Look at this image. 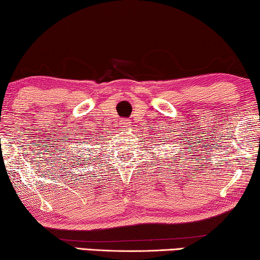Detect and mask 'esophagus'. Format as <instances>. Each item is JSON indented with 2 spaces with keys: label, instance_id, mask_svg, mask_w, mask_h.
<instances>
[{
  "label": "esophagus",
  "instance_id": "34e87169",
  "mask_svg": "<svg viewBox=\"0 0 260 260\" xmlns=\"http://www.w3.org/2000/svg\"><path fill=\"white\" fill-rule=\"evenodd\" d=\"M123 124H124V125H125V124H126V120H123Z\"/></svg>",
  "mask_w": 260,
  "mask_h": 260
}]
</instances>
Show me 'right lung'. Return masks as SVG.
Listing matches in <instances>:
<instances>
[{"label": "right lung", "instance_id": "right-lung-1", "mask_svg": "<svg viewBox=\"0 0 260 260\" xmlns=\"http://www.w3.org/2000/svg\"><path fill=\"white\" fill-rule=\"evenodd\" d=\"M90 140H91V141H93L94 138H93V137H91ZM70 141H71V142H73V145H74V147H76V148H77V147H79V145H80V142H79L80 140H76V138H71V140H67V142H70ZM76 143H78V146L75 145ZM80 158H81V156H77V157H76V161H77V162H79V163H81V161H80ZM82 161H86V159H85V158H82ZM74 163H76V162H74ZM74 163H73V165H74Z\"/></svg>", "mask_w": 260, "mask_h": 260}]
</instances>
